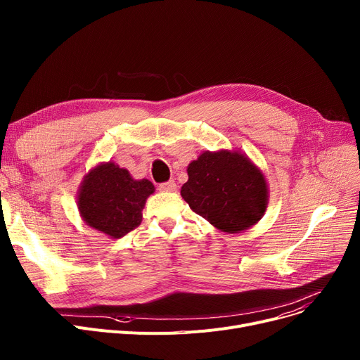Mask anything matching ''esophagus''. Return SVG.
<instances>
[{"label":"esophagus","mask_w":360,"mask_h":360,"mask_svg":"<svg viewBox=\"0 0 360 360\" xmlns=\"http://www.w3.org/2000/svg\"><path fill=\"white\" fill-rule=\"evenodd\" d=\"M159 190L160 191H175L176 190V182L174 181V179H170V181H167V182H163V184H160L159 185Z\"/></svg>","instance_id":"esophagus-1"}]
</instances>
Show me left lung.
<instances>
[{"label":"left lung","instance_id":"8db88e82","mask_svg":"<svg viewBox=\"0 0 360 360\" xmlns=\"http://www.w3.org/2000/svg\"><path fill=\"white\" fill-rule=\"evenodd\" d=\"M182 198L214 228L238 233L255 224L267 209V182L252 162L238 151L204 153L188 166Z\"/></svg>","mask_w":360,"mask_h":360}]
</instances>
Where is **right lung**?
Returning <instances> with one entry per match:
<instances>
[{"label": "right lung", "instance_id": "1", "mask_svg": "<svg viewBox=\"0 0 360 360\" xmlns=\"http://www.w3.org/2000/svg\"><path fill=\"white\" fill-rule=\"evenodd\" d=\"M153 193L155 186L148 179H132L127 169L109 162L84 178L77 204L93 229L121 238L141 223L146 200Z\"/></svg>", "mask_w": 360, "mask_h": 360}]
</instances>
